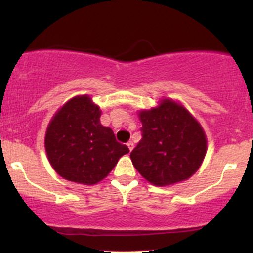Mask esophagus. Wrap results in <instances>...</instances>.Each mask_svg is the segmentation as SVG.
I'll return each instance as SVG.
<instances>
[{"mask_svg":"<svg viewBox=\"0 0 253 253\" xmlns=\"http://www.w3.org/2000/svg\"><path fill=\"white\" fill-rule=\"evenodd\" d=\"M127 146H128L129 151H132L133 150V146H134V144H133L132 141H128V143H127Z\"/></svg>","mask_w":253,"mask_h":253,"instance_id":"esophagus-1","label":"esophagus"}]
</instances>
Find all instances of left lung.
<instances>
[{
	"label": "left lung",
	"mask_w": 253,
	"mask_h": 253,
	"mask_svg": "<svg viewBox=\"0 0 253 253\" xmlns=\"http://www.w3.org/2000/svg\"><path fill=\"white\" fill-rule=\"evenodd\" d=\"M139 118L143 136L130 159L140 175L161 187L194 175L205 158L207 140L190 113L165 98L158 108L139 113Z\"/></svg>",
	"instance_id": "8db88e82"
}]
</instances>
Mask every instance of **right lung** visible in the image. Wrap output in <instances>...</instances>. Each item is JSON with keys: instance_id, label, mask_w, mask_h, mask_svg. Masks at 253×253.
Instances as JSON below:
<instances>
[{"instance_id": "add662e5", "label": "right lung", "mask_w": 253, "mask_h": 253, "mask_svg": "<svg viewBox=\"0 0 253 253\" xmlns=\"http://www.w3.org/2000/svg\"><path fill=\"white\" fill-rule=\"evenodd\" d=\"M100 117V108L89 96H78L64 104L51 120L45 149L51 165L63 178L95 184L129 152L109 127L101 125Z\"/></svg>"}]
</instances>
